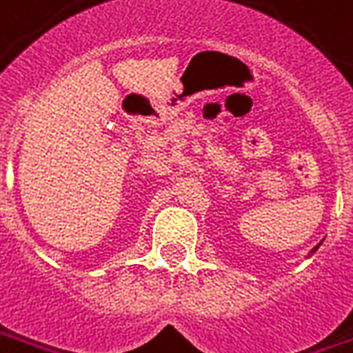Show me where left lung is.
<instances>
[{"label":"left lung","instance_id":"8db88e82","mask_svg":"<svg viewBox=\"0 0 353 353\" xmlns=\"http://www.w3.org/2000/svg\"><path fill=\"white\" fill-rule=\"evenodd\" d=\"M318 247H320V245H316V247H314V249H312V250H310V252H312V254H314V252H316V250H318Z\"/></svg>","mask_w":353,"mask_h":353}]
</instances>
